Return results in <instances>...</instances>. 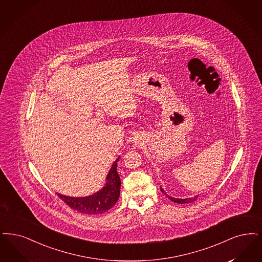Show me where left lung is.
I'll use <instances>...</instances> for the list:
<instances>
[{
    "label": "left lung",
    "mask_w": 262,
    "mask_h": 262,
    "mask_svg": "<svg viewBox=\"0 0 262 262\" xmlns=\"http://www.w3.org/2000/svg\"><path fill=\"white\" fill-rule=\"evenodd\" d=\"M161 191H162V193L163 194H165L167 197H168V199L170 200V201H172V202H174V203H178V204H188V203H192V202H194V201H196V199L198 198V196H195L194 198H186V199H177V198H172V197H170V196H168V194L164 191V189L161 188Z\"/></svg>",
    "instance_id": "1"
}]
</instances>
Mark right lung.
Returning <instances> with one entry per match:
<instances>
[{
    "label": "right lung",
    "mask_w": 262,
    "mask_h": 262,
    "mask_svg": "<svg viewBox=\"0 0 262 262\" xmlns=\"http://www.w3.org/2000/svg\"><path fill=\"white\" fill-rule=\"evenodd\" d=\"M120 157L116 160L110 168L106 178L107 182L104 187L98 192L91 196L81 198L64 196L61 194H57V196L71 209L81 213L98 214L107 211L115 205L120 197L121 179L117 172V163Z\"/></svg>",
    "instance_id": "add662e5"
}]
</instances>
